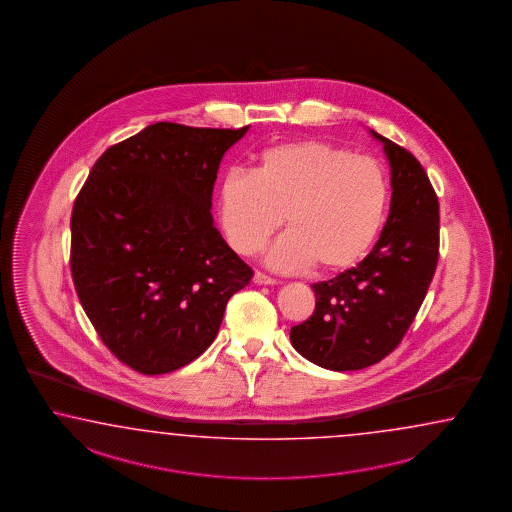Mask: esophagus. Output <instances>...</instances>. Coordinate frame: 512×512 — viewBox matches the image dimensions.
<instances>
[{"mask_svg":"<svg viewBox=\"0 0 512 512\" xmlns=\"http://www.w3.org/2000/svg\"><path fill=\"white\" fill-rule=\"evenodd\" d=\"M253 283H255V285H275L277 281H275L274 277H270V275L255 272V274H253Z\"/></svg>","mask_w":512,"mask_h":512,"instance_id":"1","label":"esophagus"}]
</instances>
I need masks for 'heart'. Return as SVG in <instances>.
I'll use <instances>...</instances> for the list:
<instances>
[{
  "label": "heart",
  "mask_w": 512,
  "mask_h": 512,
  "mask_svg": "<svg viewBox=\"0 0 512 512\" xmlns=\"http://www.w3.org/2000/svg\"><path fill=\"white\" fill-rule=\"evenodd\" d=\"M388 179L372 157L307 138L262 150L251 172L233 168L216 188L229 246L253 255L283 224L268 251L275 270H348L374 246L387 218Z\"/></svg>",
  "instance_id": "heart-1"
}]
</instances>
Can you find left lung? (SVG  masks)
I'll return each mask as SVG.
<instances>
[{"mask_svg":"<svg viewBox=\"0 0 512 512\" xmlns=\"http://www.w3.org/2000/svg\"><path fill=\"white\" fill-rule=\"evenodd\" d=\"M390 164L392 200L374 250L357 266L312 285L311 318L290 329L307 361L327 370H362L398 348L437 270L438 200L411 151L370 129Z\"/></svg>","mask_w":512,"mask_h":512,"instance_id":"1","label":"left lung"}]
</instances>
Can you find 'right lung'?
I'll list each match as a JSON object with an SVG mask.
<instances>
[{
	"instance_id": "obj_1",
	"label": "right lung",
	"mask_w": 512,
	"mask_h": 512,
	"mask_svg": "<svg viewBox=\"0 0 512 512\" xmlns=\"http://www.w3.org/2000/svg\"><path fill=\"white\" fill-rule=\"evenodd\" d=\"M248 129L148 125L105 151L75 198V292L103 344L140 374L200 357L250 283L211 214L222 157Z\"/></svg>"
}]
</instances>
